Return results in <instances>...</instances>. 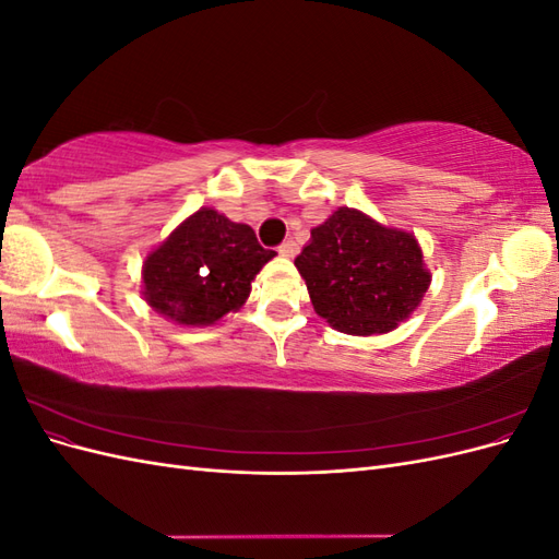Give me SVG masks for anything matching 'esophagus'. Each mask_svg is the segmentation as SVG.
Masks as SVG:
<instances>
[{
  "mask_svg": "<svg viewBox=\"0 0 559 559\" xmlns=\"http://www.w3.org/2000/svg\"><path fill=\"white\" fill-rule=\"evenodd\" d=\"M277 251L282 253V257H286V259H294L296 253H298V245H296L294 240H286V242H282V245L277 247Z\"/></svg>",
  "mask_w": 559,
  "mask_h": 559,
  "instance_id": "1",
  "label": "esophagus"
}]
</instances>
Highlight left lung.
I'll return each mask as SVG.
<instances>
[{
	"label": "left lung",
	"mask_w": 559,
	"mask_h": 559,
	"mask_svg": "<svg viewBox=\"0 0 559 559\" xmlns=\"http://www.w3.org/2000/svg\"><path fill=\"white\" fill-rule=\"evenodd\" d=\"M314 312L349 335L389 333L425 298L431 273L413 233L337 207L296 257Z\"/></svg>",
	"instance_id": "8db88e82"
}]
</instances>
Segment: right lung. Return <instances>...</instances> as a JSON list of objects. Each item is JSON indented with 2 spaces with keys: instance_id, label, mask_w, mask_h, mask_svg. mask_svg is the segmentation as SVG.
<instances>
[{
  "instance_id": "right-lung-1",
  "label": "right lung",
  "mask_w": 559,
  "mask_h": 559,
  "mask_svg": "<svg viewBox=\"0 0 559 559\" xmlns=\"http://www.w3.org/2000/svg\"><path fill=\"white\" fill-rule=\"evenodd\" d=\"M273 257L247 224L200 207L148 253L142 294L175 324L210 326L245 306L251 280Z\"/></svg>"
}]
</instances>
